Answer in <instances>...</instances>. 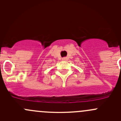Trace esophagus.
I'll return each mask as SVG.
<instances>
[{"instance_id": "esophagus-1", "label": "esophagus", "mask_w": 121, "mask_h": 121, "mask_svg": "<svg viewBox=\"0 0 121 121\" xmlns=\"http://www.w3.org/2000/svg\"><path fill=\"white\" fill-rule=\"evenodd\" d=\"M63 61H66L67 60V58H65H65H63Z\"/></svg>"}]
</instances>
